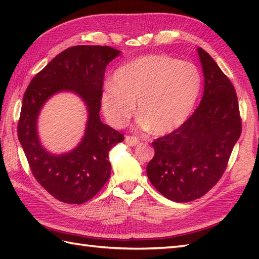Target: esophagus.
I'll return each mask as SVG.
<instances>
[{
	"mask_svg": "<svg viewBox=\"0 0 259 259\" xmlns=\"http://www.w3.org/2000/svg\"><path fill=\"white\" fill-rule=\"evenodd\" d=\"M124 142H125V145L126 146H129V147H135V146H137L139 144V139L138 138H136V137H130V136H126L125 138H124Z\"/></svg>",
	"mask_w": 259,
	"mask_h": 259,
	"instance_id": "1",
	"label": "esophagus"
}]
</instances>
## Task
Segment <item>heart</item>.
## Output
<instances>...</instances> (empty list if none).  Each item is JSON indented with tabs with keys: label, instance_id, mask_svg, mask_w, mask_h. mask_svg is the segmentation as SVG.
Returning <instances> with one entry per match:
<instances>
[{
	"label": "heart",
	"instance_id": "obj_1",
	"mask_svg": "<svg viewBox=\"0 0 259 259\" xmlns=\"http://www.w3.org/2000/svg\"><path fill=\"white\" fill-rule=\"evenodd\" d=\"M200 84L199 71L190 62L159 54L141 57L115 71L113 83L102 92V110L110 124L121 128L137 102L140 128L163 136L188 119Z\"/></svg>",
	"mask_w": 259,
	"mask_h": 259
}]
</instances>
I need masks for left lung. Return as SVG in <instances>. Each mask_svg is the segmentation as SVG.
Returning a JSON list of instances; mask_svg holds the SVG:
<instances>
[{
  "mask_svg": "<svg viewBox=\"0 0 259 259\" xmlns=\"http://www.w3.org/2000/svg\"><path fill=\"white\" fill-rule=\"evenodd\" d=\"M205 85L199 106L177 130L152 142L147 166L152 186L168 199H198L221 179L241 133L237 95L214 60L197 48Z\"/></svg>",
  "mask_w": 259,
  "mask_h": 259,
  "instance_id": "8db88e82",
  "label": "left lung"
}]
</instances>
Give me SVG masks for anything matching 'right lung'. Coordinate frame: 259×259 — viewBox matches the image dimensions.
Instances as JSON below:
<instances>
[{
	"mask_svg": "<svg viewBox=\"0 0 259 259\" xmlns=\"http://www.w3.org/2000/svg\"><path fill=\"white\" fill-rule=\"evenodd\" d=\"M120 54L110 47H71L49 62L24 93L18 124L20 144L37 183L62 202L80 205L90 200L111 174L109 151L124 138L104 124L99 112L104 71ZM61 92L74 93L81 99L88 119L78 146L58 155L41 146L37 119L48 99Z\"/></svg>",
	"mask_w": 259,
	"mask_h": 259,
	"instance_id": "right-lung-1",
	"label": "right lung"
}]
</instances>
